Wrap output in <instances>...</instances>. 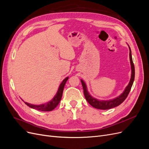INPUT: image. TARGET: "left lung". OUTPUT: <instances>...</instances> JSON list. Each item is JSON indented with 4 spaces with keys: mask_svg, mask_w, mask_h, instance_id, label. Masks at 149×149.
Instances as JSON below:
<instances>
[{
    "mask_svg": "<svg viewBox=\"0 0 149 149\" xmlns=\"http://www.w3.org/2000/svg\"><path fill=\"white\" fill-rule=\"evenodd\" d=\"M129 51H130V53H129L130 61V65H131V69H132L131 78H130V82L127 86L126 87L125 89L124 90V93L119 97L109 101H98L89 95V94L87 91L86 86L83 80H81V82L83 88L84 95L86 100V101L89 102V104H91L93 107L99 109H102V110L109 109H111V108L118 106L121 103H123L125 101V99L127 98L130 89H131L132 86L133 84L134 81V78H135V68H134V65L132 61L131 49H130V47H129Z\"/></svg>",
    "mask_w": 149,
    "mask_h": 149,
    "instance_id": "left-lung-1",
    "label": "left lung"
}]
</instances>
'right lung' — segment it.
Masks as SVG:
<instances>
[{"label": "right lung", "mask_w": 149, "mask_h": 149, "mask_svg": "<svg viewBox=\"0 0 149 149\" xmlns=\"http://www.w3.org/2000/svg\"><path fill=\"white\" fill-rule=\"evenodd\" d=\"M68 79V77L66 78L63 81L61 84L60 85V87L58 88V92L56 94V96L54 97L53 100L46 104H41V105H34V104H31L25 102L26 105L29 106L30 107L33 108V109H37L38 111H51L53 110L58 105V104L60 103L61 99L62 97V94L63 92V89L66 83V81Z\"/></svg>", "instance_id": "right-lung-1"}]
</instances>
